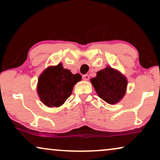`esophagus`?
Wrapping results in <instances>:
<instances>
[{
	"label": "esophagus",
	"instance_id": "34e87169",
	"mask_svg": "<svg viewBox=\"0 0 160 160\" xmlns=\"http://www.w3.org/2000/svg\"><path fill=\"white\" fill-rule=\"evenodd\" d=\"M82 80H88L89 79V76L88 74H84L82 76Z\"/></svg>",
	"mask_w": 160,
	"mask_h": 160
}]
</instances>
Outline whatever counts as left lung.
<instances>
[{"instance_id": "obj_1", "label": "left lung", "mask_w": 160, "mask_h": 160, "mask_svg": "<svg viewBox=\"0 0 160 160\" xmlns=\"http://www.w3.org/2000/svg\"><path fill=\"white\" fill-rule=\"evenodd\" d=\"M91 82L98 96L111 104L122 98L127 86L126 78L110 67L98 71L97 76L91 79Z\"/></svg>"}]
</instances>
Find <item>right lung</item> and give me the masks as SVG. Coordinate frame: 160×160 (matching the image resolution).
I'll return each mask as SVG.
<instances>
[{"instance_id": "right-lung-1", "label": "right lung", "mask_w": 160, "mask_h": 160, "mask_svg": "<svg viewBox=\"0 0 160 160\" xmlns=\"http://www.w3.org/2000/svg\"><path fill=\"white\" fill-rule=\"evenodd\" d=\"M80 80V74H71L61 63L48 68L38 79V92L40 100L48 107H59L71 96L74 84Z\"/></svg>"}]
</instances>
